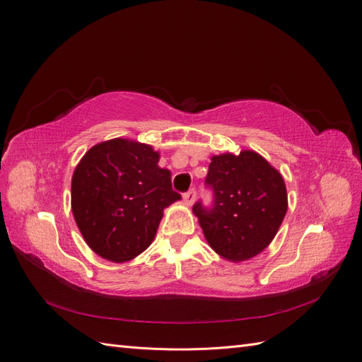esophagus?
<instances>
[{"label":"esophagus","instance_id":"34e87169","mask_svg":"<svg viewBox=\"0 0 362 362\" xmlns=\"http://www.w3.org/2000/svg\"><path fill=\"white\" fill-rule=\"evenodd\" d=\"M182 199H184V202L187 204V205H192V204L194 202V199H196V190H194V189H190L189 192H185V193L182 194Z\"/></svg>","mask_w":362,"mask_h":362}]
</instances>
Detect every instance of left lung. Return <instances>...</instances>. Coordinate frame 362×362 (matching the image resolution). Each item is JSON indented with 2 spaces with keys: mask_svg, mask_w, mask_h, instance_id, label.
<instances>
[{
  "mask_svg": "<svg viewBox=\"0 0 362 362\" xmlns=\"http://www.w3.org/2000/svg\"><path fill=\"white\" fill-rule=\"evenodd\" d=\"M211 202L193 205L208 245L229 261H245L264 250L287 213L281 173L258 156L242 151L211 158L205 178Z\"/></svg>",
  "mask_w": 362,
  "mask_h": 362,
  "instance_id": "1",
  "label": "left lung"
}]
</instances>
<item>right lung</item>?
<instances>
[{
  "mask_svg": "<svg viewBox=\"0 0 362 362\" xmlns=\"http://www.w3.org/2000/svg\"><path fill=\"white\" fill-rule=\"evenodd\" d=\"M149 145L113 139L93 146L72 177V213L86 243L115 262L133 259L154 240L163 208L181 199Z\"/></svg>",
  "mask_w": 362,
  "mask_h": 362,
  "instance_id": "add662e5",
  "label": "right lung"
}]
</instances>
